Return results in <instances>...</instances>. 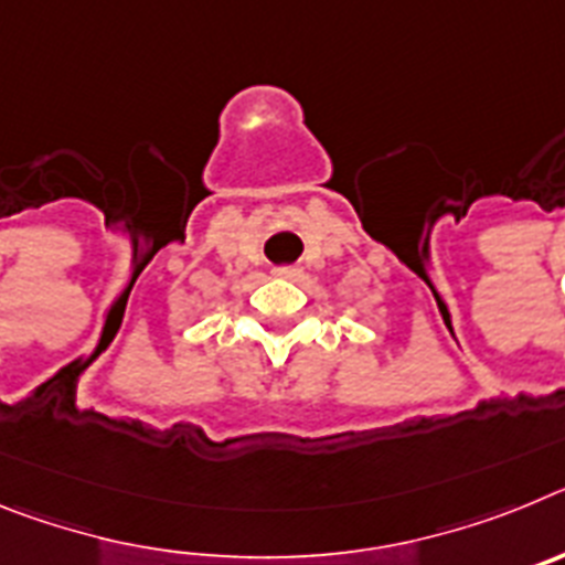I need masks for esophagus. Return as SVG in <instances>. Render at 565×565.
Instances as JSON below:
<instances>
[{"mask_svg":"<svg viewBox=\"0 0 565 565\" xmlns=\"http://www.w3.org/2000/svg\"><path fill=\"white\" fill-rule=\"evenodd\" d=\"M274 274H277L279 279H299V277H302V271H299V268H294V266L274 268Z\"/></svg>","mask_w":565,"mask_h":565,"instance_id":"obj_1","label":"esophagus"}]
</instances>
